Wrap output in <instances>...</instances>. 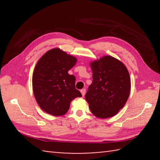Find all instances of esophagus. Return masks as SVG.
<instances>
[{
	"label": "esophagus",
	"mask_w": 160,
	"mask_h": 160,
	"mask_svg": "<svg viewBox=\"0 0 160 160\" xmlns=\"http://www.w3.org/2000/svg\"><path fill=\"white\" fill-rule=\"evenodd\" d=\"M80 92H81V94H82V97L85 96V94L86 93V90H85V89H82V90H81Z\"/></svg>",
	"instance_id": "1"
}]
</instances>
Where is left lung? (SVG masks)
<instances>
[{
  "instance_id": "obj_1",
  "label": "left lung",
  "mask_w": 160,
  "mask_h": 160,
  "mask_svg": "<svg viewBox=\"0 0 160 160\" xmlns=\"http://www.w3.org/2000/svg\"><path fill=\"white\" fill-rule=\"evenodd\" d=\"M92 82L85 94L92 113L100 118L115 116L124 107L131 92L129 72L122 62L105 56L90 63Z\"/></svg>"
}]
</instances>
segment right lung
<instances>
[{
    "instance_id": "1",
    "label": "right lung",
    "mask_w": 160,
    "mask_h": 160,
    "mask_svg": "<svg viewBox=\"0 0 160 160\" xmlns=\"http://www.w3.org/2000/svg\"><path fill=\"white\" fill-rule=\"evenodd\" d=\"M76 62V58L58 48L48 51L38 61L32 75V88L37 104L46 113L64 115L72 100L82 97L75 89V77L68 74Z\"/></svg>"
}]
</instances>
